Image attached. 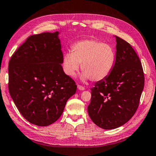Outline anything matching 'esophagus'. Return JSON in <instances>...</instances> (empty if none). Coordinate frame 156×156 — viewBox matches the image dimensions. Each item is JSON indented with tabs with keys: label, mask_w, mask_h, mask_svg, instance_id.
Here are the masks:
<instances>
[{
	"label": "esophagus",
	"mask_w": 156,
	"mask_h": 156,
	"mask_svg": "<svg viewBox=\"0 0 156 156\" xmlns=\"http://www.w3.org/2000/svg\"><path fill=\"white\" fill-rule=\"evenodd\" d=\"M77 88H78V89H79V90H81V91H83V90H85V87H83L82 86H80V85H78V86H77Z\"/></svg>",
	"instance_id": "esophagus-1"
}]
</instances>
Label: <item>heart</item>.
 Returning <instances> with one entry per match:
<instances>
[{
    "label": "heart",
    "mask_w": 156,
    "mask_h": 156,
    "mask_svg": "<svg viewBox=\"0 0 156 156\" xmlns=\"http://www.w3.org/2000/svg\"><path fill=\"white\" fill-rule=\"evenodd\" d=\"M115 52L108 44L95 39L80 40L71 46V52L64 54L62 62L64 73L74 77L80 69L83 71L82 80L90 79L98 82L105 80L113 71Z\"/></svg>",
    "instance_id": "heart-1"
}]
</instances>
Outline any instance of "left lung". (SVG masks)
I'll return each mask as SVG.
<instances>
[{
  "mask_svg": "<svg viewBox=\"0 0 156 156\" xmlns=\"http://www.w3.org/2000/svg\"><path fill=\"white\" fill-rule=\"evenodd\" d=\"M116 39L113 71L91 88L89 116L100 128L111 130L128 122L136 113L145 83L139 56L128 42Z\"/></svg>",
  "mask_w": 156,
  "mask_h": 156,
  "instance_id": "left-lung-1",
  "label": "left lung"
}]
</instances>
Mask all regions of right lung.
<instances>
[{"label": "right lung", "instance_id": "1", "mask_svg": "<svg viewBox=\"0 0 156 156\" xmlns=\"http://www.w3.org/2000/svg\"><path fill=\"white\" fill-rule=\"evenodd\" d=\"M59 32L32 35L15 51L9 62V91L28 122L49 126L62 114L77 90L64 73Z\"/></svg>", "mask_w": 156, "mask_h": 156}]
</instances>
